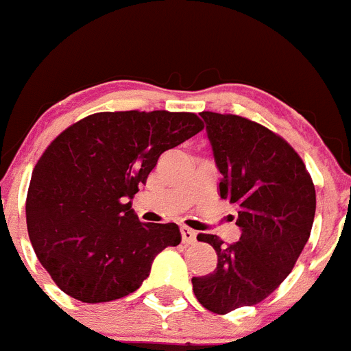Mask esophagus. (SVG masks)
Segmentation results:
<instances>
[{
  "label": "esophagus",
  "instance_id": "esophagus-1",
  "mask_svg": "<svg viewBox=\"0 0 351 351\" xmlns=\"http://www.w3.org/2000/svg\"><path fill=\"white\" fill-rule=\"evenodd\" d=\"M182 243L184 244H193L196 243V232L187 228V226H182Z\"/></svg>",
  "mask_w": 351,
  "mask_h": 351
}]
</instances>
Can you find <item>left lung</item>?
I'll return each instance as SVG.
<instances>
[{
    "label": "left lung",
    "mask_w": 351,
    "mask_h": 351,
    "mask_svg": "<svg viewBox=\"0 0 351 351\" xmlns=\"http://www.w3.org/2000/svg\"><path fill=\"white\" fill-rule=\"evenodd\" d=\"M214 160L223 175L219 194L237 210L241 237L223 244L198 234L217 253L216 269L194 276L203 307L226 314L267 298L293 271L311 237L316 189L289 143L275 132L234 114L202 112Z\"/></svg>",
    "instance_id": "obj_1"
}]
</instances>
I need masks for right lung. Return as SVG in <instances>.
<instances>
[{
  "label": "right lung",
  "instance_id": "right-lung-1",
  "mask_svg": "<svg viewBox=\"0 0 351 351\" xmlns=\"http://www.w3.org/2000/svg\"><path fill=\"white\" fill-rule=\"evenodd\" d=\"M203 130L193 112H98L49 144L32 173L26 225L53 282L101 303L137 291L153 258L180 244L175 223H141L135 193L162 153Z\"/></svg>",
  "mask_w": 351,
  "mask_h": 351
}]
</instances>
